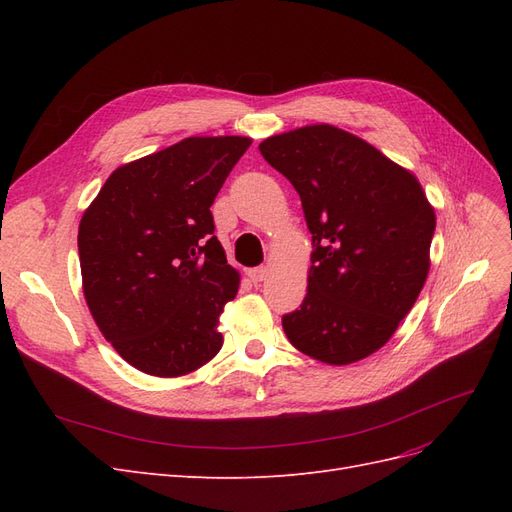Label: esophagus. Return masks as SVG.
<instances>
[{
    "mask_svg": "<svg viewBox=\"0 0 512 512\" xmlns=\"http://www.w3.org/2000/svg\"><path fill=\"white\" fill-rule=\"evenodd\" d=\"M267 273H269L267 267H254V269L247 271V277H250L254 284H260L262 280H267Z\"/></svg>",
    "mask_w": 512,
    "mask_h": 512,
    "instance_id": "34e87169",
    "label": "esophagus"
}]
</instances>
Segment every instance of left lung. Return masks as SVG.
Returning <instances> with one entry per match:
<instances>
[{
    "instance_id": "8db88e82",
    "label": "left lung",
    "mask_w": 512,
    "mask_h": 512,
    "mask_svg": "<svg viewBox=\"0 0 512 512\" xmlns=\"http://www.w3.org/2000/svg\"><path fill=\"white\" fill-rule=\"evenodd\" d=\"M258 149L299 192L312 232L307 294L282 318L288 342L329 365L361 361L421 294L436 213L410 170L329 123L269 136Z\"/></svg>"
}]
</instances>
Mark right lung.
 <instances>
[{
  "instance_id": "obj_1",
  "label": "right lung",
  "mask_w": 512,
  "mask_h": 512,
  "mask_svg": "<svg viewBox=\"0 0 512 512\" xmlns=\"http://www.w3.org/2000/svg\"><path fill=\"white\" fill-rule=\"evenodd\" d=\"M252 145L190 136L113 170L79 224L83 292L123 361L177 378L220 352L224 305L239 271L213 235L211 205Z\"/></svg>"
}]
</instances>
